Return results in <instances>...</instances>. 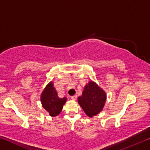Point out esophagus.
I'll return each instance as SVG.
<instances>
[{"instance_id": "1", "label": "esophagus", "mask_w": 150, "mask_h": 150, "mask_svg": "<svg viewBox=\"0 0 150 150\" xmlns=\"http://www.w3.org/2000/svg\"><path fill=\"white\" fill-rule=\"evenodd\" d=\"M71 98H72V100H75L77 99V95H74V96H71Z\"/></svg>"}]
</instances>
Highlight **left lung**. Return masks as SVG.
Instances as JSON below:
<instances>
[{"label":"left lung","instance_id":"left-lung-1","mask_svg":"<svg viewBox=\"0 0 150 150\" xmlns=\"http://www.w3.org/2000/svg\"><path fill=\"white\" fill-rule=\"evenodd\" d=\"M106 101V94L95 83L90 81L86 85L78 103L88 116L92 117L103 110Z\"/></svg>","mask_w":150,"mask_h":150}]
</instances>
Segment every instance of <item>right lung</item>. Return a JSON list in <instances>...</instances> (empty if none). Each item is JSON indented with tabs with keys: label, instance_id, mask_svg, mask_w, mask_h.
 Instances as JSON below:
<instances>
[{
	"label": "right lung",
	"instance_id": "1",
	"mask_svg": "<svg viewBox=\"0 0 150 150\" xmlns=\"http://www.w3.org/2000/svg\"><path fill=\"white\" fill-rule=\"evenodd\" d=\"M67 98H59L57 91L54 87L52 82L50 83L41 95V102L43 107L50 113L52 116H57L62 111L63 105Z\"/></svg>",
	"mask_w": 150,
	"mask_h": 150
}]
</instances>
